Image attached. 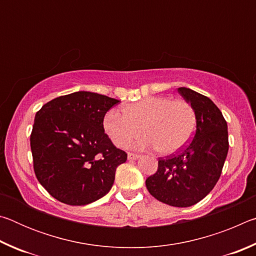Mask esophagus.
<instances>
[{
  "label": "esophagus",
  "instance_id": "esophagus-1",
  "mask_svg": "<svg viewBox=\"0 0 256 256\" xmlns=\"http://www.w3.org/2000/svg\"><path fill=\"white\" fill-rule=\"evenodd\" d=\"M138 158H140V154H133V152L128 154V160H136Z\"/></svg>",
  "mask_w": 256,
  "mask_h": 256
}]
</instances>
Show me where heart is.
Segmentation results:
<instances>
[{"mask_svg":"<svg viewBox=\"0 0 256 256\" xmlns=\"http://www.w3.org/2000/svg\"><path fill=\"white\" fill-rule=\"evenodd\" d=\"M122 112H107L102 120L104 130L118 148L140 136L142 128L146 136L138 146H156L160 154H170L188 144L196 131V112L184 100L146 97L124 106Z\"/></svg>","mask_w":256,"mask_h":256,"instance_id":"1","label":"heart"}]
</instances>
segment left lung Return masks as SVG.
I'll return each mask as SVG.
<instances>
[{
  "mask_svg": "<svg viewBox=\"0 0 256 256\" xmlns=\"http://www.w3.org/2000/svg\"><path fill=\"white\" fill-rule=\"evenodd\" d=\"M178 92L196 112L193 140L176 154L159 158L146 186L158 201L186 208L200 202L218 182L228 154L227 122L210 98L182 86Z\"/></svg>",
  "mask_w": 256,
  "mask_h": 256,
  "instance_id": "obj_1",
  "label": "left lung"
}]
</instances>
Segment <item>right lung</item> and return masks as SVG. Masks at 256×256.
I'll return each instance as SVG.
<instances>
[{"label":"right lung","instance_id":"1","mask_svg":"<svg viewBox=\"0 0 256 256\" xmlns=\"http://www.w3.org/2000/svg\"><path fill=\"white\" fill-rule=\"evenodd\" d=\"M120 100L76 92L45 104L30 136L34 170L52 196L68 206H86L110 192L118 166L128 154L105 133L106 112Z\"/></svg>","mask_w":256,"mask_h":256}]
</instances>
